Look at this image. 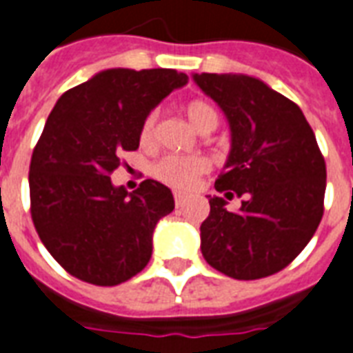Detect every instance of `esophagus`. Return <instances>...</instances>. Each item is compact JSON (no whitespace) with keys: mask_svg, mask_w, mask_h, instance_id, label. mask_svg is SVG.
<instances>
[{"mask_svg":"<svg viewBox=\"0 0 353 353\" xmlns=\"http://www.w3.org/2000/svg\"><path fill=\"white\" fill-rule=\"evenodd\" d=\"M173 197H174V205H176V207H180V205H184V201H186V195L180 194V192H174Z\"/></svg>","mask_w":353,"mask_h":353,"instance_id":"esophagus-1","label":"esophagus"}]
</instances>
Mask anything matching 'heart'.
Segmentation results:
<instances>
[{
	"mask_svg": "<svg viewBox=\"0 0 353 353\" xmlns=\"http://www.w3.org/2000/svg\"><path fill=\"white\" fill-rule=\"evenodd\" d=\"M186 114L190 118V122L194 123L195 130H199L201 133L205 131L216 130L218 125V112L214 110L212 105H208L207 101L195 99L186 105ZM156 118L158 112L152 110L146 114V118L141 123L139 130V141L141 145L148 146L154 141V130H156ZM208 161L201 156H179V154H169L159 159L158 163L154 165V176L163 182L167 186L174 188V190H188L195 184V180L199 179L201 174L207 173Z\"/></svg>",
	"mask_w": 353,
	"mask_h": 353,
	"instance_id": "obj_1",
	"label": "heart"
}]
</instances>
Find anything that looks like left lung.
<instances>
[{
  "label": "left lung",
  "mask_w": 353,
  "mask_h": 353,
  "mask_svg": "<svg viewBox=\"0 0 353 353\" xmlns=\"http://www.w3.org/2000/svg\"><path fill=\"white\" fill-rule=\"evenodd\" d=\"M231 128V152L216 192L241 197L228 210L210 197L201 252L210 267L236 280L282 271L299 256L323 216L325 159L303 110L246 74H194Z\"/></svg>",
  "instance_id": "1"
}]
</instances>
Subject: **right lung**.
Listing matches in <instances>:
<instances>
[{
  "label": "right lung",
  "mask_w": 353,
  "mask_h": 353,
  "mask_svg": "<svg viewBox=\"0 0 353 353\" xmlns=\"http://www.w3.org/2000/svg\"><path fill=\"white\" fill-rule=\"evenodd\" d=\"M186 82L174 69H107L54 105L32 154L30 212L41 243L74 279L118 285L150 261L173 194L152 179L128 194L110 174L122 152L139 148L146 114Z\"/></svg>",
  "instance_id": "obj_1"
}]
</instances>
